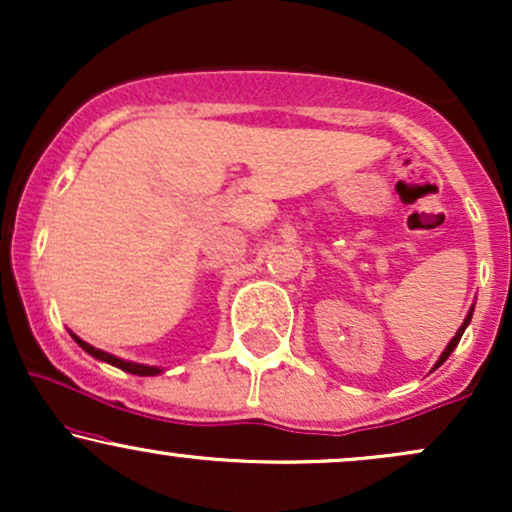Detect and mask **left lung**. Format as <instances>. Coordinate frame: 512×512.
I'll use <instances>...</instances> for the list:
<instances>
[{
	"label": "left lung",
	"mask_w": 512,
	"mask_h": 512,
	"mask_svg": "<svg viewBox=\"0 0 512 512\" xmlns=\"http://www.w3.org/2000/svg\"><path fill=\"white\" fill-rule=\"evenodd\" d=\"M472 315H474V305H472V308H469V313H467V317H464V322H462V325H460V330L455 332V337H452L450 342H448V346H445V351H443V354H440V358H438V361H436V366H433V370L440 368V366H443L445 361H448V356L452 354V351H455V346L460 344V339H462L464 330H467V325H469V322H472Z\"/></svg>",
	"instance_id": "left-lung-1"
}]
</instances>
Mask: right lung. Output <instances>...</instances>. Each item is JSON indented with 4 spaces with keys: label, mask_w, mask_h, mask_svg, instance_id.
Listing matches in <instances>:
<instances>
[{
    "label": "right lung",
    "mask_w": 512,
    "mask_h": 512,
    "mask_svg": "<svg viewBox=\"0 0 512 512\" xmlns=\"http://www.w3.org/2000/svg\"><path fill=\"white\" fill-rule=\"evenodd\" d=\"M69 334H72V339H74V342L79 344L81 349H84L88 356L98 358V361H103V363H110V366H115V368L125 370V373H132V375H161V373H163V368H158V366H146V363H134V361H125V358H117V356H113V354H108V351H103V349H96V346L86 344L84 339H81V337H76L74 332H69Z\"/></svg>",
    "instance_id": "obj_1"
}]
</instances>
